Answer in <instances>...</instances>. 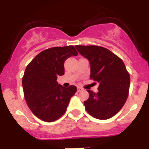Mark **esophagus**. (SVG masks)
Here are the masks:
<instances>
[{
  "label": "esophagus",
  "instance_id": "34e87169",
  "mask_svg": "<svg viewBox=\"0 0 149 149\" xmlns=\"http://www.w3.org/2000/svg\"><path fill=\"white\" fill-rule=\"evenodd\" d=\"M83 91V88L81 87H77V91L78 92H81V91Z\"/></svg>",
  "mask_w": 149,
  "mask_h": 149
}]
</instances>
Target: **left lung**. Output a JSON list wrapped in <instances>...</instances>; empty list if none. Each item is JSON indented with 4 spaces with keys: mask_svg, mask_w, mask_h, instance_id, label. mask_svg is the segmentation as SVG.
I'll return each mask as SVG.
<instances>
[{
    "mask_svg": "<svg viewBox=\"0 0 149 149\" xmlns=\"http://www.w3.org/2000/svg\"><path fill=\"white\" fill-rule=\"evenodd\" d=\"M76 48L90 62V77L100 84L97 93L87 90L86 111L98 120L111 118L122 108L128 97L130 76L125 63L111 51L100 46L76 45Z\"/></svg>",
    "mask_w": 149,
    "mask_h": 149,
    "instance_id": "obj_1",
    "label": "left lung"
}]
</instances>
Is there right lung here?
<instances>
[{"mask_svg":"<svg viewBox=\"0 0 149 149\" xmlns=\"http://www.w3.org/2000/svg\"><path fill=\"white\" fill-rule=\"evenodd\" d=\"M77 55L73 46L52 47L40 52L26 67L22 81L24 98L40 120L52 122L66 112L77 88L63 87L56 81L57 76L64 74L63 63L67 58Z\"/></svg>","mask_w":149,"mask_h":149,"instance_id":"obj_1","label":"right lung"}]
</instances>
